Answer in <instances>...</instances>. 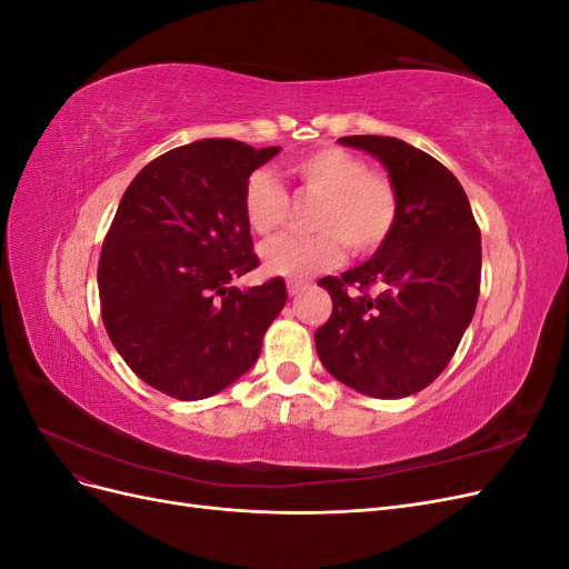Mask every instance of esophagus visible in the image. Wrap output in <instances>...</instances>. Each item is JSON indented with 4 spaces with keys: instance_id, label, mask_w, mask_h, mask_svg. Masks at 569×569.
<instances>
[{
    "instance_id": "esophagus-1",
    "label": "esophagus",
    "mask_w": 569,
    "mask_h": 569,
    "mask_svg": "<svg viewBox=\"0 0 569 569\" xmlns=\"http://www.w3.org/2000/svg\"><path fill=\"white\" fill-rule=\"evenodd\" d=\"M306 289H308V282H297V280H289V282H287L289 297H301Z\"/></svg>"
}]
</instances>
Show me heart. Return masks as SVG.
Segmentation results:
<instances>
[{"label": "heart", "instance_id": "b5f03b06", "mask_svg": "<svg viewBox=\"0 0 569 569\" xmlns=\"http://www.w3.org/2000/svg\"><path fill=\"white\" fill-rule=\"evenodd\" d=\"M306 194L320 197L311 216L316 234H282L261 247L268 272L306 280L337 268L347 248L368 256L391 237L399 220V189L387 173L370 170L368 161L341 147H322L289 166ZM242 211L258 234L278 230L289 211V197L268 170H253L244 184Z\"/></svg>", "mask_w": 569, "mask_h": 569}]
</instances>
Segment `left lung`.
Returning <instances> with one entry per match:
<instances>
[{
  "label": "left lung",
  "instance_id": "8db88e82",
  "mask_svg": "<svg viewBox=\"0 0 569 569\" xmlns=\"http://www.w3.org/2000/svg\"><path fill=\"white\" fill-rule=\"evenodd\" d=\"M341 144L380 159L399 189V220L363 266L322 278L332 316L316 349L332 377L375 399L418 393L449 366L479 299L481 234L449 168L396 137ZM377 283L381 291L369 295Z\"/></svg>",
  "mask_w": 569,
  "mask_h": 569
}]
</instances>
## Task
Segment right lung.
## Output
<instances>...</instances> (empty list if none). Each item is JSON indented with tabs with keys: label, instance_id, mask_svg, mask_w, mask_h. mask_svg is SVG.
I'll use <instances>...</instances> for the list:
<instances>
[{
	"label": "right lung",
	"instance_id": "add662e5",
	"mask_svg": "<svg viewBox=\"0 0 569 569\" xmlns=\"http://www.w3.org/2000/svg\"><path fill=\"white\" fill-rule=\"evenodd\" d=\"M280 147L199 140L134 176L99 256L101 320L132 372L180 401L239 380L287 303L282 278L230 282L258 266L244 184Z\"/></svg>",
	"mask_w": 569,
	"mask_h": 569
}]
</instances>
